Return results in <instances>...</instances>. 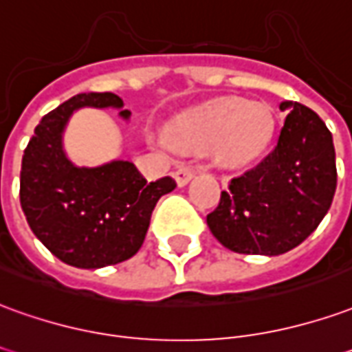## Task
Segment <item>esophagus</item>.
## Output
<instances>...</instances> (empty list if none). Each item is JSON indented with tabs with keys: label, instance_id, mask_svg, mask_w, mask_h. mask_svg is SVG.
I'll use <instances>...</instances> for the list:
<instances>
[{
	"label": "esophagus",
	"instance_id": "34e87169",
	"mask_svg": "<svg viewBox=\"0 0 352 352\" xmlns=\"http://www.w3.org/2000/svg\"><path fill=\"white\" fill-rule=\"evenodd\" d=\"M194 175H196V171H194V169H190V168L177 169V171H175L177 184H179V186H184V184L188 183V181H190Z\"/></svg>",
	"mask_w": 352,
	"mask_h": 352
}]
</instances>
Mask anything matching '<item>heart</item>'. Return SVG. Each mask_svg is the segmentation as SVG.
I'll list each match as a JSON object with an SVG mask.
<instances>
[{
    "label": "heart",
    "mask_w": 352,
    "mask_h": 352,
    "mask_svg": "<svg viewBox=\"0 0 352 352\" xmlns=\"http://www.w3.org/2000/svg\"><path fill=\"white\" fill-rule=\"evenodd\" d=\"M274 131V118L265 104L242 99H217L188 112L175 124V135L184 144L210 151L223 164L240 166L257 158L269 144ZM164 151L173 144L158 137Z\"/></svg>",
    "instance_id": "b5f03b06"
}]
</instances>
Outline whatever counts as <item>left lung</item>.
I'll return each mask as SVG.
<instances>
[{
    "mask_svg": "<svg viewBox=\"0 0 352 352\" xmlns=\"http://www.w3.org/2000/svg\"><path fill=\"white\" fill-rule=\"evenodd\" d=\"M287 110L278 142L261 164L221 192L208 227L230 252L282 255L313 234L338 186L336 148L326 124L299 102Z\"/></svg>",
    "mask_w": 352,
    "mask_h": 352,
    "instance_id": "left-lung-1",
    "label": "left lung"
}]
</instances>
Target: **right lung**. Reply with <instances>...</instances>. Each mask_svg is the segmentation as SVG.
I'll use <instances>...</instances> for the list:
<instances>
[{
    "mask_svg": "<svg viewBox=\"0 0 352 352\" xmlns=\"http://www.w3.org/2000/svg\"><path fill=\"white\" fill-rule=\"evenodd\" d=\"M85 107L131 116L114 93H80L45 114L22 156L21 206L32 232L55 257L78 269H100L141 250L152 211L177 183L171 177L148 183L127 160L76 166L63 135L74 112Z\"/></svg>",
    "mask_w": 352,
    "mask_h": 352,
    "instance_id": "1",
    "label": "right lung"
}]
</instances>
